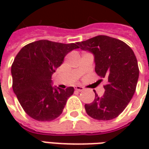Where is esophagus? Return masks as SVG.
Segmentation results:
<instances>
[{
  "mask_svg": "<svg viewBox=\"0 0 149 149\" xmlns=\"http://www.w3.org/2000/svg\"><path fill=\"white\" fill-rule=\"evenodd\" d=\"M75 89L78 92H82V91L84 90V87H82V86H79V85H77V86H75Z\"/></svg>",
  "mask_w": 149,
  "mask_h": 149,
  "instance_id": "esophagus-1",
  "label": "esophagus"
}]
</instances>
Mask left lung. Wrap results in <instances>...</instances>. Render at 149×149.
<instances>
[{
	"label": "left lung",
	"instance_id": "obj_1",
	"mask_svg": "<svg viewBox=\"0 0 149 149\" xmlns=\"http://www.w3.org/2000/svg\"><path fill=\"white\" fill-rule=\"evenodd\" d=\"M77 44L81 50L93 55L95 72L109 81L102 97L94 91L95 99L84 105L85 111L98 120L116 118L125 110L136 91L139 68L134 52L122 40L103 35Z\"/></svg>",
	"mask_w": 149,
	"mask_h": 149
}]
</instances>
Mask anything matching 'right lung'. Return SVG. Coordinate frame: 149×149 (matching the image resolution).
Listing matches in <instances>:
<instances>
[{
  "label": "right lung",
  "instance_id": "add662e5",
  "mask_svg": "<svg viewBox=\"0 0 149 149\" xmlns=\"http://www.w3.org/2000/svg\"><path fill=\"white\" fill-rule=\"evenodd\" d=\"M77 44H62L47 40L25 45L12 65L13 89L24 112L39 121H51L63 112L74 88L66 89L52 85V75L64 57Z\"/></svg>",
  "mask_w": 149,
  "mask_h": 149
}]
</instances>
